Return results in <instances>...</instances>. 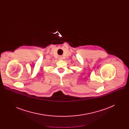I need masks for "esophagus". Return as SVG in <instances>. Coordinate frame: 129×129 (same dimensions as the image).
I'll list each match as a JSON object with an SVG mask.
<instances>
[{
  "instance_id": "obj_1",
  "label": "esophagus",
  "mask_w": 129,
  "mask_h": 129,
  "mask_svg": "<svg viewBox=\"0 0 129 129\" xmlns=\"http://www.w3.org/2000/svg\"><path fill=\"white\" fill-rule=\"evenodd\" d=\"M58 58H59V59H62V56H59Z\"/></svg>"
}]
</instances>
